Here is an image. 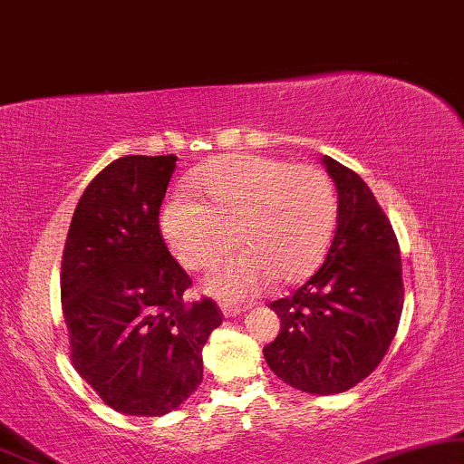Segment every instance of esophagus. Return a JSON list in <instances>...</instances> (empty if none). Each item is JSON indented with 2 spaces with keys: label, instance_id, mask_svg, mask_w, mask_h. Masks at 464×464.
<instances>
[{
  "label": "esophagus",
  "instance_id": "esophagus-1",
  "mask_svg": "<svg viewBox=\"0 0 464 464\" xmlns=\"http://www.w3.org/2000/svg\"><path fill=\"white\" fill-rule=\"evenodd\" d=\"M220 310L227 318H233V316H239V314L244 312V307L236 305V304H220Z\"/></svg>",
  "mask_w": 464,
  "mask_h": 464
}]
</instances>
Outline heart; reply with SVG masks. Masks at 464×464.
I'll use <instances>...</instances> for the list:
<instances>
[{
    "label": "heart",
    "instance_id": "1",
    "mask_svg": "<svg viewBox=\"0 0 464 464\" xmlns=\"http://www.w3.org/2000/svg\"><path fill=\"white\" fill-rule=\"evenodd\" d=\"M203 201L178 193L165 203L160 228L178 261L208 267L236 244L244 250L216 263L206 288L246 299L267 286L304 280L323 261L335 227L337 201L329 176L316 165L233 154L199 180Z\"/></svg>",
    "mask_w": 464,
    "mask_h": 464
}]
</instances>
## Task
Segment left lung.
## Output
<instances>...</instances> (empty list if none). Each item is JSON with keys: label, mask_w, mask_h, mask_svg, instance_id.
Listing matches in <instances>:
<instances>
[{"label": "left lung", "mask_w": 464, "mask_h": 464, "mask_svg": "<svg viewBox=\"0 0 464 464\" xmlns=\"http://www.w3.org/2000/svg\"><path fill=\"white\" fill-rule=\"evenodd\" d=\"M337 187V228L320 269L269 304L280 333L265 345L271 372L296 391H350L380 365L403 312L401 252L391 220L362 178L323 159Z\"/></svg>", "instance_id": "left-lung-1"}]
</instances>
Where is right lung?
<instances>
[{
    "mask_svg": "<svg viewBox=\"0 0 464 464\" xmlns=\"http://www.w3.org/2000/svg\"><path fill=\"white\" fill-rule=\"evenodd\" d=\"M176 160L129 154L99 171L72 216L61 263L73 367L129 416H163L184 403L203 380V345L222 323L208 296L184 301L193 282L160 236Z\"/></svg>",
    "mask_w": 464,
    "mask_h": 464,
    "instance_id": "add662e5",
    "label": "right lung"
}]
</instances>
